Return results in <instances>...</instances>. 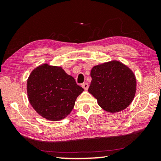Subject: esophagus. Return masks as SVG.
<instances>
[{"mask_svg": "<svg viewBox=\"0 0 161 161\" xmlns=\"http://www.w3.org/2000/svg\"><path fill=\"white\" fill-rule=\"evenodd\" d=\"M88 84L87 83V82H85V83H84V84H82V87L84 88L85 90H87L88 88Z\"/></svg>", "mask_w": 161, "mask_h": 161, "instance_id": "1", "label": "esophagus"}]
</instances>
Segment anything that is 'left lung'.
I'll return each mask as SVG.
<instances>
[{"mask_svg":"<svg viewBox=\"0 0 161 161\" xmlns=\"http://www.w3.org/2000/svg\"><path fill=\"white\" fill-rule=\"evenodd\" d=\"M88 92L99 106L110 113L124 110L131 103L136 91V80L131 69L118 61L99 64L91 69Z\"/></svg>","mask_w":161,"mask_h":161,"instance_id":"8db88e82","label":"left lung"}]
</instances>
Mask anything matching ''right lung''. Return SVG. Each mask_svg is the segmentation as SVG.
Instances as JSON below:
<instances>
[{"label": "right lung", "mask_w": 161, "mask_h": 161, "mask_svg": "<svg viewBox=\"0 0 161 161\" xmlns=\"http://www.w3.org/2000/svg\"><path fill=\"white\" fill-rule=\"evenodd\" d=\"M84 88L61 67L44 64L34 69L27 81L30 104L42 116L58 121L70 114Z\"/></svg>", "instance_id": "right-lung-1"}]
</instances>
